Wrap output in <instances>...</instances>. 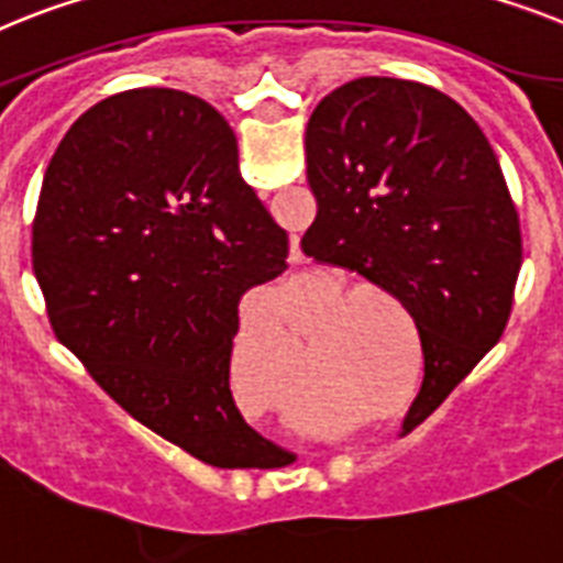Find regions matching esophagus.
Instances as JSON below:
<instances>
[{"instance_id":"1","label":"esophagus","mask_w":563,"mask_h":563,"mask_svg":"<svg viewBox=\"0 0 563 563\" xmlns=\"http://www.w3.org/2000/svg\"><path fill=\"white\" fill-rule=\"evenodd\" d=\"M290 256H292V258H301V247H299V244H296V242L290 244ZM347 467H350V464H347Z\"/></svg>"}]
</instances>
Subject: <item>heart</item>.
Returning <instances> with one entry per match:
<instances>
[{
    "mask_svg": "<svg viewBox=\"0 0 563 563\" xmlns=\"http://www.w3.org/2000/svg\"><path fill=\"white\" fill-rule=\"evenodd\" d=\"M347 299V287L333 285L316 290L301 305V330L310 335V324L319 313ZM344 313L335 316V330H341L328 347L321 349V341L310 339V355L316 356V369L328 382L330 393L335 396V410L358 416L369 412L358 424H367L378 412L390 407L401 393V364L398 358H387L378 353L376 321L369 313L358 310L347 319L344 329ZM230 376H233L235 393L242 396L247 407L256 412H267L273 419L296 424L305 419L301 405V384H305V353L299 341L287 324L282 305L273 292H262L244 307L239 333L233 341V358H230ZM355 424V427H358Z\"/></svg>",
    "mask_w": 563,
    "mask_h": 563,
    "instance_id": "obj_1",
    "label": "heart"
}]
</instances>
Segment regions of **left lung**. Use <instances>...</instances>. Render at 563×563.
<instances>
[{"instance_id": "left-lung-1", "label": "left lung", "mask_w": 563, "mask_h": 563, "mask_svg": "<svg viewBox=\"0 0 563 563\" xmlns=\"http://www.w3.org/2000/svg\"><path fill=\"white\" fill-rule=\"evenodd\" d=\"M316 262L362 273L416 319L419 427L501 339L521 228L501 165L467 110L421 81L362 76L316 104L305 133Z\"/></svg>"}]
</instances>
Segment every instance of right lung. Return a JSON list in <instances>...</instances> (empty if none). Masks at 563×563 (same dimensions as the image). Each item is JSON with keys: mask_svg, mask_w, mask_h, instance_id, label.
<instances>
[{"mask_svg": "<svg viewBox=\"0 0 563 563\" xmlns=\"http://www.w3.org/2000/svg\"><path fill=\"white\" fill-rule=\"evenodd\" d=\"M31 253L53 330L122 410L210 467L276 461L235 407L230 353L287 233L213 104L139 88L81 113L42 179Z\"/></svg>", "mask_w": 563, "mask_h": 563, "instance_id": "1", "label": "right lung"}]
</instances>
